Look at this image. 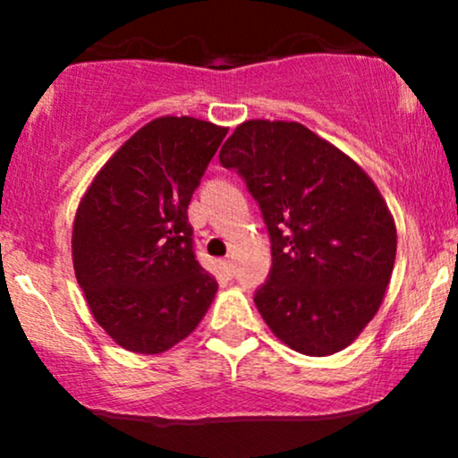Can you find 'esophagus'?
I'll return each mask as SVG.
<instances>
[{
  "label": "esophagus",
  "mask_w": 458,
  "mask_h": 458,
  "mask_svg": "<svg viewBox=\"0 0 458 458\" xmlns=\"http://www.w3.org/2000/svg\"><path fill=\"white\" fill-rule=\"evenodd\" d=\"M222 265H224L225 273H228V276H233V273H234V260L230 259V256H228V259H225V260L222 262Z\"/></svg>",
  "instance_id": "esophagus-1"
}]
</instances>
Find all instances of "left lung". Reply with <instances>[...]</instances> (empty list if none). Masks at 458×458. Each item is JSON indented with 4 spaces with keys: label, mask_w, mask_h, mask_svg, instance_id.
I'll return each instance as SVG.
<instances>
[{
    "label": "left lung",
    "mask_w": 458,
    "mask_h": 458,
    "mask_svg": "<svg viewBox=\"0 0 458 458\" xmlns=\"http://www.w3.org/2000/svg\"><path fill=\"white\" fill-rule=\"evenodd\" d=\"M219 163L243 178L271 239L260 317L299 353L343 351L379 310L396 259L379 189L343 150L284 120L239 124Z\"/></svg>",
    "instance_id": "obj_1"
}]
</instances>
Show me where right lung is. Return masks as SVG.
<instances>
[{
    "mask_svg": "<svg viewBox=\"0 0 458 458\" xmlns=\"http://www.w3.org/2000/svg\"><path fill=\"white\" fill-rule=\"evenodd\" d=\"M228 129L189 115L141 127L79 202L72 267L94 318L123 349L163 353L187 338L217 282L199 265L187 208Z\"/></svg>",
    "mask_w": 458,
    "mask_h": 458,
    "instance_id": "add662e5",
    "label": "right lung"
}]
</instances>
